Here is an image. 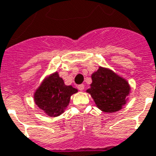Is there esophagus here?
Returning <instances> with one entry per match:
<instances>
[{"instance_id":"34e87169","label":"esophagus","mask_w":156,"mask_h":156,"mask_svg":"<svg viewBox=\"0 0 156 156\" xmlns=\"http://www.w3.org/2000/svg\"><path fill=\"white\" fill-rule=\"evenodd\" d=\"M78 88L80 90V91H83V89H84V85L83 84H80L78 86Z\"/></svg>"}]
</instances>
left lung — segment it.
Segmentation results:
<instances>
[{
	"label": "left lung",
	"instance_id": "left-lung-1",
	"mask_svg": "<svg viewBox=\"0 0 156 156\" xmlns=\"http://www.w3.org/2000/svg\"><path fill=\"white\" fill-rule=\"evenodd\" d=\"M92 83L87 89L100 110L114 113L126 104L130 87L124 78L108 68L99 67L92 74Z\"/></svg>",
	"mask_w": 156,
	"mask_h": 156
}]
</instances>
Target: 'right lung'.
Masks as SVG:
<instances>
[{
  "instance_id": "1",
  "label": "right lung",
  "mask_w": 156,
  "mask_h": 156,
  "mask_svg": "<svg viewBox=\"0 0 156 156\" xmlns=\"http://www.w3.org/2000/svg\"><path fill=\"white\" fill-rule=\"evenodd\" d=\"M78 89L65 85L58 72L46 78L34 93L35 104L51 117H57L64 112L70 98Z\"/></svg>"
}]
</instances>
